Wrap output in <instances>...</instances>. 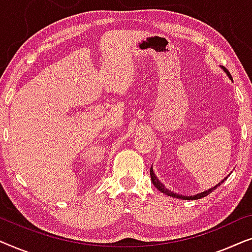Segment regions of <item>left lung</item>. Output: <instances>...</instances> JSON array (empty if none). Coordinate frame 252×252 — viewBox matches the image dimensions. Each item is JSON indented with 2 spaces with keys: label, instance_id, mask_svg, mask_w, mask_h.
<instances>
[{
  "label": "left lung",
  "instance_id": "8db88e82",
  "mask_svg": "<svg viewBox=\"0 0 252 252\" xmlns=\"http://www.w3.org/2000/svg\"><path fill=\"white\" fill-rule=\"evenodd\" d=\"M220 67H221L222 71L225 72V73L227 74V77H228V78L230 79V80L233 81V78H232V75H230V73L228 72V70H227V68H226L225 66H220ZM150 177H151V181H153V184H154L155 187H156L159 191L163 192V194L167 195V196H171V197H174V198L187 199V201H194V199H199V198H202V197H205V196H208V195L210 194V192H212L217 187H219V186L221 185L222 182L225 181L227 178H228V175H227V177H226L225 179H222V180L220 181L219 184H217V185L215 186V187H212V188H210V189H206V190L202 191V192H198V194H196V195H194V196H185V195H180V194H177V192H173V191L168 190V189L164 186V184H161L159 179H158V178L156 177V174H155L153 166H151V168H150Z\"/></svg>",
  "mask_w": 252,
  "mask_h": 252
}]
</instances>
